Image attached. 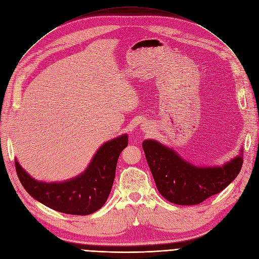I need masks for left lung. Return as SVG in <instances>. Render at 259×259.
Listing matches in <instances>:
<instances>
[{
  "mask_svg": "<svg viewBox=\"0 0 259 259\" xmlns=\"http://www.w3.org/2000/svg\"><path fill=\"white\" fill-rule=\"evenodd\" d=\"M143 149L157 190L178 205L199 204L222 192L238 176L243 161L242 149L221 167H197L154 140L144 141Z\"/></svg>",
  "mask_w": 259,
  "mask_h": 259,
  "instance_id": "8db88e82",
  "label": "left lung"
}]
</instances>
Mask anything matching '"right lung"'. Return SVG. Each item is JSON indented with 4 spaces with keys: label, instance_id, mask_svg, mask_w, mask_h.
Returning a JSON list of instances; mask_svg holds the SVG:
<instances>
[{
    "label": "right lung",
    "instance_id": "obj_1",
    "mask_svg": "<svg viewBox=\"0 0 259 259\" xmlns=\"http://www.w3.org/2000/svg\"><path fill=\"white\" fill-rule=\"evenodd\" d=\"M127 146V134L106 142L82 174L64 182L37 181L17 159L16 170L26 192L40 203L69 215H90L106 203L114 182L118 156Z\"/></svg>",
    "mask_w": 259,
    "mask_h": 259
}]
</instances>
